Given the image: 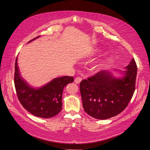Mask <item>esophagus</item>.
I'll list each match as a JSON object with an SVG mask.
<instances>
[{"label": "esophagus", "mask_w": 150, "mask_h": 150, "mask_svg": "<svg viewBox=\"0 0 150 150\" xmlns=\"http://www.w3.org/2000/svg\"><path fill=\"white\" fill-rule=\"evenodd\" d=\"M81 80H82V79L79 78V77H77V78H75V79H74V83L76 84H79L81 83Z\"/></svg>", "instance_id": "1"}]
</instances>
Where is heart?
Wrapping results in <instances>:
<instances>
[{
    "label": "heart",
    "mask_w": 150,
    "mask_h": 150,
    "mask_svg": "<svg viewBox=\"0 0 150 150\" xmlns=\"http://www.w3.org/2000/svg\"><path fill=\"white\" fill-rule=\"evenodd\" d=\"M99 51H100V48L99 47H93L89 49L87 51H86L83 55L84 58H89V57H91L94 56V55H96V54H97ZM101 64H95L93 67V69L95 71H99L101 69Z\"/></svg>",
    "instance_id": "obj_1"
}]
</instances>
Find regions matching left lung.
Returning <instances> with one entry per match:
<instances>
[{"label":"left lung","instance_id":"1","mask_svg":"<svg viewBox=\"0 0 150 150\" xmlns=\"http://www.w3.org/2000/svg\"><path fill=\"white\" fill-rule=\"evenodd\" d=\"M122 76L116 78L110 71H99L80 83L84 110L93 117L106 120L120 114L128 106L135 90L137 66L133 58Z\"/></svg>","mask_w":150,"mask_h":150}]
</instances>
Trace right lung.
Instances as JSON below:
<instances>
[{"instance_id":"right-lung-1","label":"right lung","mask_w":150,"mask_h":150,"mask_svg":"<svg viewBox=\"0 0 150 150\" xmlns=\"http://www.w3.org/2000/svg\"><path fill=\"white\" fill-rule=\"evenodd\" d=\"M38 38L39 36L29 42ZM73 81L72 76H62L54 78L42 87L34 88L21 77L16 58L14 84L17 97L22 106L35 116L49 118L57 115L62 110L63 90Z\"/></svg>"}]
</instances>
